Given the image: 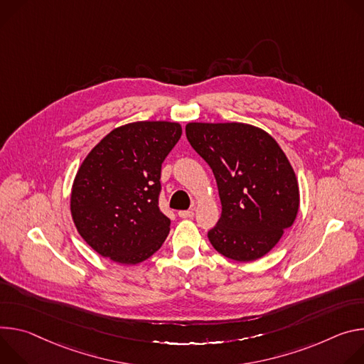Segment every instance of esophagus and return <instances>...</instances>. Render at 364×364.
<instances>
[{
  "label": "esophagus",
  "instance_id": "34e87169",
  "mask_svg": "<svg viewBox=\"0 0 364 364\" xmlns=\"http://www.w3.org/2000/svg\"><path fill=\"white\" fill-rule=\"evenodd\" d=\"M178 215H179L181 218H192V217H193V211H192V210H189V211H179Z\"/></svg>",
  "mask_w": 364,
  "mask_h": 364
}]
</instances>
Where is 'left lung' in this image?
<instances>
[{"instance_id":"left-lung-1","label":"left lung","mask_w":364,"mask_h":364,"mask_svg":"<svg viewBox=\"0 0 364 364\" xmlns=\"http://www.w3.org/2000/svg\"><path fill=\"white\" fill-rule=\"evenodd\" d=\"M185 132L218 186L223 213L208 231L213 247L235 262L263 257L299 210L298 179L287 154L267 132L246 123H188Z\"/></svg>"}]
</instances>
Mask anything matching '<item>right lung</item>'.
I'll return each mask as SVG.
<instances>
[{
  "instance_id": "obj_1",
  "label": "right lung",
  "mask_w": 364,
  "mask_h": 364,
  "mask_svg": "<svg viewBox=\"0 0 364 364\" xmlns=\"http://www.w3.org/2000/svg\"><path fill=\"white\" fill-rule=\"evenodd\" d=\"M182 136L179 123L134 121L109 132L72 183L70 214L87 243L119 264H139L171 231L157 199L160 169Z\"/></svg>"
}]
</instances>
